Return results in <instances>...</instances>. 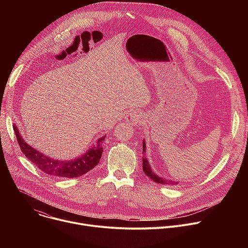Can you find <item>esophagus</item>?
I'll return each mask as SVG.
<instances>
[{"instance_id": "obj_1", "label": "esophagus", "mask_w": 248, "mask_h": 248, "mask_svg": "<svg viewBox=\"0 0 248 248\" xmlns=\"http://www.w3.org/2000/svg\"><path fill=\"white\" fill-rule=\"evenodd\" d=\"M125 121L132 125H139L141 124V121H142V118H141V115L137 112H129L125 116Z\"/></svg>"}]
</instances>
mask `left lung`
I'll list each match as a JSON object with an SVG mask.
<instances>
[{
  "instance_id": "obj_1",
  "label": "left lung",
  "mask_w": 248,
  "mask_h": 248,
  "mask_svg": "<svg viewBox=\"0 0 248 248\" xmlns=\"http://www.w3.org/2000/svg\"><path fill=\"white\" fill-rule=\"evenodd\" d=\"M142 148H143V157H142V169L143 171L146 173V175H148L149 178L154 181L157 184H162V185H178L179 182H175V181H171V180H168L166 178H163V176L158 175L151 168L148 159L146 158V143H145V139H143L142 141Z\"/></svg>"
}]
</instances>
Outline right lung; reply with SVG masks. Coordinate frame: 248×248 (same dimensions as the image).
<instances>
[{"label": "right lung", "instance_id": "add662e5", "mask_svg": "<svg viewBox=\"0 0 248 248\" xmlns=\"http://www.w3.org/2000/svg\"><path fill=\"white\" fill-rule=\"evenodd\" d=\"M14 130L22 153L29 161L47 174L67 179L78 178L98 165L103 153V140L106 137L105 134L98 138L96 144L78 157L70 160H58L41 153L26 143L16 125Z\"/></svg>", "mask_w": 248, "mask_h": 248}]
</instances>
